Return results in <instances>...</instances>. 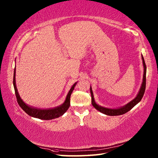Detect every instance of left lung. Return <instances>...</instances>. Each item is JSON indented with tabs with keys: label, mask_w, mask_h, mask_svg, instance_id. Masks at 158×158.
<instances>
[{
	"label": "left lung",
	"mask_w": 158,
	"mask_h": 158,
	"mask_svg": "<svg viewBox=\"0 0 158 158\" xmlns=\"http://www.w3.org/2000/svg\"><path fill=\"white\" fill-rule=\"evenodd\" d=\"M142 59H143V66H144L143 79L141 88H140V91L138 94V95L136 96V98L133 100H132L130 102H129L128 104H127L126 106L121 107V108H117V109H107V108H105V107H102V106H100L98 105L95 102L94 99V95H93L92 90L91 87H90V93H91V96H92V104L96 109H97L98 110H99L100 112H101L107 115H110V116L120 115H123V114H125L127 112H128L129 110L132 109L134 106H135L136 105H137V104H138L140 101V100H141L143 96L144 95V93H145V88H146V70H147V66H146L145 60H144L143 56H142Z\"/></svg>",
	"instance_id": "8db88e82"
}]
</instances>
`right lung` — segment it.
Instances as JSON below:
<instances>
[{
    "label": "right lung",
    "mask_w": 158,
    "mask_h": 158,
    "mask_svg": "<svg viewBox=\"0 0 158 158\" xmlns=\"http://www.w3.org/2000/svg\"><path fill=\"white\" fill-rule=\"evenodd\" d=\"M76 83H75V84L73 85L71 89H70L68 95L66 96L65 102L63 103V105L51 109H45V110L40 109H38L34 108V107L29 106L23 102V100L21 99V98H20V96L18 92V89H17L16 85H15V68L14 69V74H13V86H14L17 101H18V103L19 104V106L21 107V108L30 116L34 117H36V118H39L41 119H44V120H49V119L57 118V117H59L60 116L62 115L67 110H68V109L70 106V95H71L73 89L75 88Z\"/></svg>",
    "instance_id": "1"
}]
</instances>
